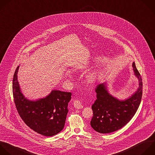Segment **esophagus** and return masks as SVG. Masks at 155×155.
Returning <instances> with one entry per match:
<instances>
[{"instance_id":"esophagus-1","label":"esophagus","mask_w":155,"mask_h":155,"mask_svg":"<svg viewBox=\"0 0 155 155\" xmlns=\"http://www.w3.org/2000/svg\"><path fill=\"white\" fill-rule=\"evenodd\" d=\"M74 107L76 108V109H82L83 108V105L81 104V101L80 100H75L74 102Z\"/></svg>"}]
</instances>
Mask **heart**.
<instances>
[{"label": "heart", "instance_id": "b5f03b06", "mask_svg": "<svg viewBox=\"0 0 155 155\" xmlns=\"http://www.w3.org/2000/svg\"><path fill=\"white\" fill-rule=\"evenodd\" d=\"M97 74L94 72H91L89 73V74H87L85 78H84V83L87 84V85H89V86H91V85H93L96 80H97ZM66 78H70V75H66Z\"/></svg>", "mask_w": 155, "mask_h": 155}]
</instances>
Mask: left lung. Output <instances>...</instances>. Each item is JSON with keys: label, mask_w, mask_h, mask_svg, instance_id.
I'll use <instances>...</instances> for the list:
<instances>
[{"label": "left lung", "mask_w": 155, "mask_h": 155, "mask_svg": "<svg viewBox=\"0 0 155 155\" xmlns=\"http://www.w3.org/2000/svg\"><path fill=\"white\" fill-rule=\"evenodd\" d=\"M134 76L138 80V87L128 98L120 100L111 95L107 83L99 84L95 88L97 99L92 105V128L100 133H110L125 126L136 113L142 95V81L135 63L132 64Z\"/></svg>", "instance_id": "obj_1"}]
</instances>
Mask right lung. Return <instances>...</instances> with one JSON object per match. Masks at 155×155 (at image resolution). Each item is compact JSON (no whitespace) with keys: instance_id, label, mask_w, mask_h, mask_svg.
<instances>
[{"instance_id":"1","label":"right lung","mask_w":155,"mask_h":155,"mask_svg":"<svg viewBox=\"0 0 155 155\" xmlns=\"http://www.w3.org/2000/svg\"><path fill=\"white\" fill-rule=\"evenodd\" d=\"M19 68V66L13 80V94L19 114L27 126L41 135L52 136L58 134L64 127L71 93L54 89L45 97L30 100L20 87Z\"/></svg>"}]
</instances>
